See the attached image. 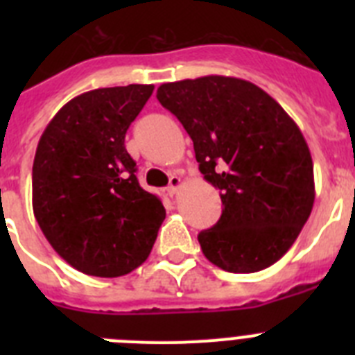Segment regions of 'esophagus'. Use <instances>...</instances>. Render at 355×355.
Wrapping results in <instances>:
<instances>
[{"label": "esophagus", "mask_w": 355, "mask_h": 355, "mask_svg": "<svg viewBox=\"0 0 355 355\" xmlns=\"http://www.w3.org/2000/svg\"><path fill=\"white\" fill-rule=\"evenodd\" d=\"M181 184H183V181H181L180 175H172L171 183H168V188H167L168 196H175V193H178V190L181 188Z\"/></svg>", "instance_id": "obj_1"}]
</instances>
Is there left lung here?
Returning a JSON list of instances; mask_svg holds the SVG:
<instances>
[{
	"label": "left lung",
	"instance_id": "1",
	"mask_svg": "<svg viewBox=\"0 0 355 355\" xmlns=\"http://www.w3.org/2000/svg\"><path fill=\"white\" fill-rule=\"evenodd\" d=\"M156 97L190 135L205 180L220 190V218L197 236L202 254L233 274L279 261L315 202L311 153L293 119L241 78L163 83Z\"/></svg>",
	"mask_w": 355,
	"mask_h": 355
}]
</instances>
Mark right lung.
<instances>
[{"label":"right lung","mask_w":355,"mask_h":355,"mask_svg":"<svg viewBox=\"0 0 355 355\" xmlns=\"http://www.w3.org/2000/svg\"><path fill=\"white\" fill-rule=\"evenodd\" d=\"M153 90L128 85L80 94L56 112L37 146L33 215L58 256L87 275L119 277L139 268L165 218L124 147Z\"/></svg>","instance_id":"right-lung-1"}]
</instances>
